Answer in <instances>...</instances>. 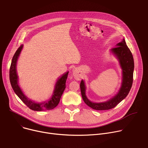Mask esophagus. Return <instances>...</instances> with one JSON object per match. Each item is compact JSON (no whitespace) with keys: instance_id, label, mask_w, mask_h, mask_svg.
Returning <instances> with one entry per match:
<instances>
[{"instance_id":"34e87169","label":"esophagus","mask_w":148,"mask_h":148,"mask_svg":"<svg viewBox=\"0 0 148 148\" xmlns=\"http://www.w3.org/2000/svg\"><path fill=\"white\" fill-rule=\"evenodd\" d=\"M73 75L74 77V78L77 79V80H79L80 79L81 77V75L79 71V70L78 69H75L73 70Z\"/></svg>"}]
</instances>
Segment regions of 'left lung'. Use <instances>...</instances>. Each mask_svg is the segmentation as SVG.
<instances>
[{
  "mask_svg": "<svg viewBox=\"0 0 148 148\" xmlns=\"http://www.w3.org/2000/svg\"><path fill=\"white\" fill-rule=\"evenodd\" d=\"M119 61L122 69V82L119 92L110 100L100 103L92 102L86 95V86L83 80L80 83V89L82 99L88 106L95 110H108L115 107L128 95L133 83L134 61L132 54L123 39L111 50Z\"/></svg>",
  "mask_w": 148,
  "mask_h": 148,
  "instance_id": "obj_1",
  "label": "left lung"
}]
</instances>
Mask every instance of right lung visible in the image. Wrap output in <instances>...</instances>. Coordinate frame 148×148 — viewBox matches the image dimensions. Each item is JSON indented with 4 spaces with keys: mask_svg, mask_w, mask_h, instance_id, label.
<instances>
[{
    "mask_svg": "<svg viewBox=\"0 0 148 148\" xmlns=\"http://www.w3.org/2000/svg\"><path fill=\"white\" fill-rule=\"evenodd\" d=\"M22 48L23 45H21L20 47L16 51L15 54L13 57L10 67L9 78L11 86L13 91L19 97V98L32 110L41 111L45 110H50L54 108L58 105L61 95L66 87V82L69 74V72L62 75L61 77L58 79L56 84V87L53 95H52L51 98L49 101L41 103H36L30 100L24 95L22 90H20L18 85V77L16 73V62Z\"/></svg>",
    "mask_w": 148,
    "mask_h": 148,
    "instance_id": "right-lung-1",
    "label": "right lung"
}]
</instances>
